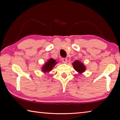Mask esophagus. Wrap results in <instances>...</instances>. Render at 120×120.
Returning <instances> with one entry per match:
<instances>
[{
    "label": "esophagus",
    "instance_id": "1",
    "mask_svg": "<svg viewBox=\"0 0 120 120\" xmlns=\"http://www.w3.org/2000/svg\"><path fill=\"white\" fill-rule=\"evenodd\" d=\"M67 58H62V61L63 63H64V64H66L67 62Z\"/></svg>",
    "mask_w": 120,
    "mask_h": 120
}]
</instances>
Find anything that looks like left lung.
I'll return each mask as SVG.
<instances>
[{"mask_svg":"<svg viewBox=\"0 0 120 120\" xmlns=\"http://www.w3.org/2000/svg\"><path fill=\"white\" fill-rule=\"evenodd\" d=\"M72 64L75 70L80 74H82L83 72H84L86 69V67L84 64L79 60L75 61Z\"/></svg>","mask_w":120,"mask_h":120,"instance_id":"1","label":"left lung"}]
</instances>
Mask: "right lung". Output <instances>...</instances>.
Wrapping results in <instances>:
<instances>
[{
  "label": "right lung",
  "instance_id": "right-lung-1",
  "mask_svg": "<svg viewBox=\"0 0 120 120\" xmlns=\"http://www.w3.org/2000/svg\"><path fill=\"white\" fill-rule=\"evenodd\" d=\"M56 64H58V62H56V60L52 58L49 59L47 61L44 63V64L42 66L41 68L42 72H44V74H45L46 72L49 73L53 69L54 66Z\"/></svg>",
  "mask_w": 120,
  "mask_h": 120
}]
</instances>
